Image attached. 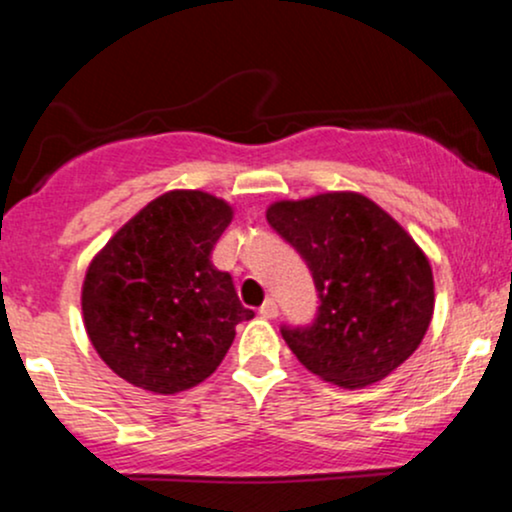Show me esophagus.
<instances>
[{"label": "esophagus", "mask_w": 512, "mask_h": 512, "mask_svg": "<svg viewBox=\"0 0 512 512\" xmlns=\"http://www.w3.org/2000/svg\"><path fill=\"white\" fill-rule=\"evenodd\" d=\"M260 315L267 317V320H274V317L279 315V305H276L274 298H267V301L260 305Z\"/></svg>", "instance_id": "obj_1"}]
</instances>
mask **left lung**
<instances>
[{"mask_svg":"<svg viewBox=\"0 0 512 512\" xmlns=\"http://www.w3.org/2000/svg\"><path fill=\"white\" fill-rule=\"evenodd\" d=\"M267 221L313 274V322L281 325L310 373L354 390L414 354L433 317V274L390 214L356 192H327L276 202Z\"/></svg>","mask_w":512,"mask_h":512,"instance_id":"1","label":"left lung"}]
</instances>
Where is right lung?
Instances as JSON below:
<instances>
[{"label": "right lung", "mask_w": 512, "mask_h": 512, "mask_svg": "<svg viewBox=\"0 0 512 512\" xmlns=\"http://www.w3.org/2000/svg\"><path fill=\"white\" fill-rule=\"evenodd\" d=\"M231 216L207 192H166L91 262L81 291L88 339L127 383L158 395L195 387L219 368L238 322L255 317L211 262Z\"/></svg>", "instance_id": "1"}]
</instances>
